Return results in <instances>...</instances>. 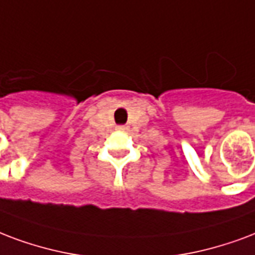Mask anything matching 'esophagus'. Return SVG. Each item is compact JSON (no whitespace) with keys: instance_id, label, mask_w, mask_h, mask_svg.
Instances as JSON below:
<instances>
[{"instance_id":"1","label":"esophagus","mask_w":255,"mask_h":255,"mask_svg":"<svg viewBox=\"0 0 255 255\" xmlns=\"http://www.w3.org/2000/svg\"><path fill=\"white\" fill-rule=\"evenodd\" d=\"M116 129H118V131H120V132H124V131H127L128 127H127V126H118V127H116Z\"/></svg>"}]
</instances>
